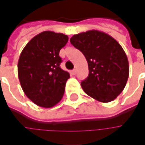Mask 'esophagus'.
I'll return each mask as SVG.
<instances>
[{"instance_id":"34e87169","label":"esophagus","mask_w":145,"mask_h":145,"mask_svg":"<svg viewBox=\"0 0 145 145\" xmlns=\"http://www.w3.org/2000/svg\"><path fill=\"white\" fill-rule=\"evenodd\" d=\"M70 73H71L72 75H76V69L72 70V71L70 72Z\"/></svg>"}]
</instances>
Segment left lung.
<instances>
[{
    "instance_id": "8db88e82",
    "label": "left lung",
    "mask_w": 145,
    "mask_h": 145,
    "mask_svg": "<svg viewBox=\"0 0 145 145\" xmlns=\"http://www.w3.org/2000/svg\"><path fill=\"white\" fill-rule=\"evenodd\" d=\"M70 42L86 59L89 76L81 81L84 92L101 103H109L119 96L129 76L125 52L113 37L91 30L74 35Z\"/></svg>"
}]
</instances>
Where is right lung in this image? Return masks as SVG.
<instances>
[{"label": "right lung", "instance_id": "1", "mask_svg": "<svg viewBox=\"0 0 145 145\" xmlns=\"http://www.w3.org/2000/svg\"><path fill=\"white\" fill-rule=\"evenodd\" d=\"M69 41L62 33L43 31L23 48L18 63L20 84L35 104L51 108L62 99L69 73L60 69L59 54Z\"/></svg>", "mask_w": 145, "mask_h": 145}]
</instances>
